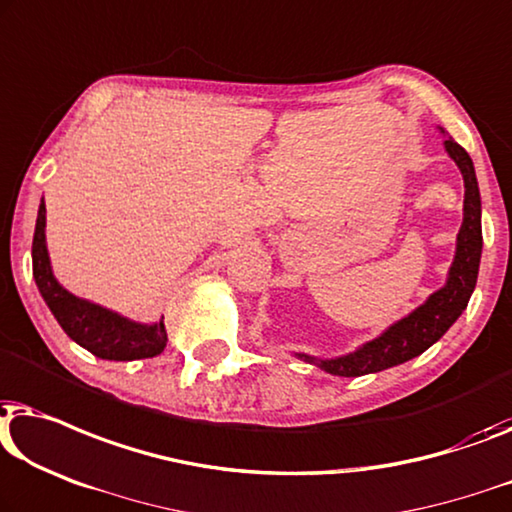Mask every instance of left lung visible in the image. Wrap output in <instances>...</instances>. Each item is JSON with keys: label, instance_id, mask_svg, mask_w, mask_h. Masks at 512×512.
<instances>
[{"label": "left lung", "instance_id": "1", "mask_svg": "<svg viewBox=\"0 0 512 512\" xmlns=\"http://www.w3.org/2000/svg\"><path fill=\"white\" fill-rule=\"evenodd\" d=\"M446 150L464 177V221L457 233L455 261L450 265L446 286L429 295L425 305H420L402 321L390 325L381 337L367 342L355 353L330 360H318L311 358V355L298 353L300 358L314 362V365L335 376H362L381 372V369L402 365V362L416 358L434 342H439L450 325L466 309V305H469V298L478 279L480 251H483L480 191L473 161L464 147L457 145L453 138H448Z\"/></svg>", "mask_w": 512, "mask_h": 512}]
</instances>
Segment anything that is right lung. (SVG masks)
Returning <instances> with one entry per match:
<instances>
[{"label": "right lung", "mask_w": 512, "mask_h": 512, "mask_svg": "<svg viewBox=\"0 0 512 512\" xmlns=\"http://www.w3.org/2000/svg\"><path fill=\"white\" fill-rule=\"evenodd\" d=\"M32 270L36 286L53 311L57 323L73 342L94 353L101 360H140L154 358L166 348L168 335L164 321L143 325L129 321L115 311L80 300L59 286L46 249V203L39 205L36 231L32 242Z\"/></svg>", "instance_id": "1"}]
</instances>
